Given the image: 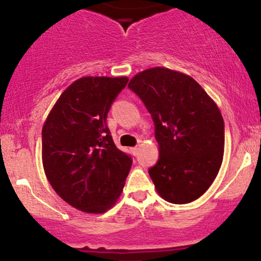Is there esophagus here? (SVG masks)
<instances>
[{
    "label": "esophagus",
    "mask_w": 261,
    "mask_h": 261,
    "mask_svg": "<svg viewBox=\"0 0 261 261\" xmlns=\"http://www.w3.org/2000/svg\"><path fill=\"white\" fill-rule=\"evenodd\" d=\"M130 151H132V153H133L134 155H137L138 154V151H139V147H137V146H135V147H132Z\"/></svg>",
    "instance_id": "obj_1"
}]
</instances>
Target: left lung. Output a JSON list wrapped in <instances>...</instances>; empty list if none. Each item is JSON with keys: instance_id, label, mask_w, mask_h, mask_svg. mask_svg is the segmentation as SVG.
<instances>
[{"instance_id": "1", "label": "left lung", "mask_w": 261, "mask_h": 261, "mask_svg": "<svg viewBox=\"0 0 261 261\" xmlns=\"http://www.w3.org/2000/svg\"><path fill=\"white\" fill-rule=\"evenodd\" d=\"M155 126L159 160L148 170L159 196L174 204L201 197L223 160L224 123L219 107L194 78L151 67L128 84Z\"/></svg>"}]
</instances>
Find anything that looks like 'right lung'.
<instances>
[{
	"label": "right lung",
	"instance_id": "right-lung-1",
	"mask_svg": "<svg viewBox=\"0 0 261 261\" xmlns=\"http://www.w3.org/2000/svg\"><path fill=\"white\" fill-rule=\"evenodd\" d=\"M127 77H82L59 96L42 127V166L71 206L102 214L121 196L132 159L114 144L107 115Z\"/></svg>",
	"mask_w": 261,
	"mask_h": 261
}]
</instances>
